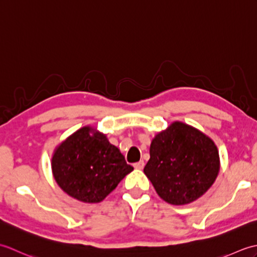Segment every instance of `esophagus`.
I'll list each match as a JSON object with an SVG mask.
<instances>
[{"mask_svg": "<svg viewBox=\"0 0 257 257\" xmlns=\"http://www.w3.org/2000/svg\"><path fill=\"white\" fill-rule=\"evenodd\" d=\"M134 167H135L136 169H139V170H143L144 167H145V162H144L143 160H141V161H139V162H137V163H135Z\"/></svg>", "mask_w": 257, "mask_h": 257, "instance_id": "1", "label": "esophagus"}]
</instances>
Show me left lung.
Wrapping results in <instances>:
<instances>
[{"mask_svg": "<svg viewBox=\"0 0 257 257\" xmlns=\"http://www.w3.org/2000/svg\"><path fill=\"white\" fill-rule=\"evenodd\" d=\"M220 171L217 147L209 136L181 121H173L155 136L144 172L158 195L173 205L201 198Z\"/></svg>", "mask_w": 257, "mask_h": 257, "instance_id": "1", "label": "left lung"}]
</instances>
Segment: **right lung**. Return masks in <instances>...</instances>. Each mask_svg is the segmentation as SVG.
<instances>
[{
    "mask_svg": "<svg viewBox=\"0 0 257 257\" xmlns=\"http://www.w3.org/2000/svg\"><path fill=\"white\" fill-rule=\"evenodd\" d=\"M134 170L106 135L90 125L62 141L52 156V172L64 192L85 203H98Z\"/></svg>",
    "mask_w": 257,
    "mask_h": 257,
    "instance_id": "obj_1",
    "label": "right lung"
}]
</instances>
